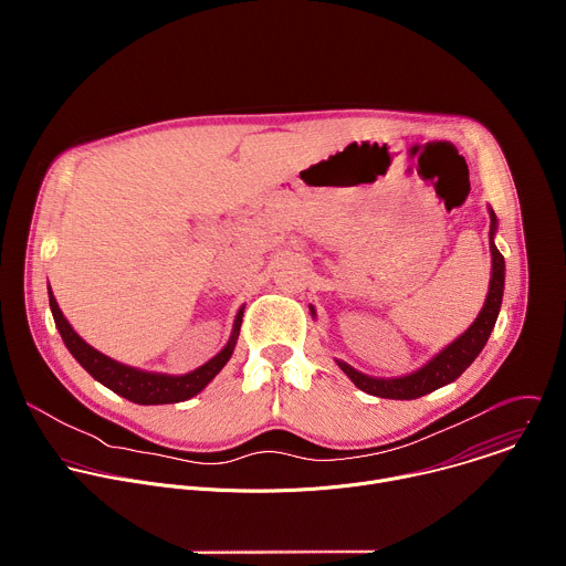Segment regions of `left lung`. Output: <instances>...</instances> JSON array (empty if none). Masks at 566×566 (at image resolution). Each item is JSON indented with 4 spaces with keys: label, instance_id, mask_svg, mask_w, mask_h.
Listing matches in <instances>:
<instances>
[{
    "label": "left lung",
    "instance_id": "left-lung-1",
    "mask_svg": "<svg viewBox=\"0 0 566 566\" xmlns=\"http://www.w3.org/2000/svg\"><path fill=\"white\" fill-rule=\"evenodd\" d=\"M495 230H497V217L491 210V255H493L491 286H489L486 302H483V308L479 311L472 325L465 329V334H461L454 343H450L446 349H441L428 365H423L421 369H417L408 376H400V378H374V376H367V374L354 369L352 365H347L343 360H336L338 367L352 378V382L358 389H363L371 396H380V398L412 400V398L426 396V394L457 380L470 367V363L481 354L483 347H486L491 332L497 322L500 308H502L506 264H504V255L497 251L495 241H493Z\"/></svg>",
    "mask_w": 566,
    "mask_h": 566
}]
</instances>
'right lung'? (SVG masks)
<instances>
[{
  "instance_id": "obj_1",
  "label": "right lung",
  "mask_w": 566,
  "mask_h": 566,
  "mask_svg": "<svg viewBox=\"0 0 566 566\" xmlns=\"http://www.w3.org/2000/svg\"><path fill=\"white\" fill-rule=\"evenodd\" d=\"M49 304H51V311H53L55 327H57L66 349L71 352V356L80 365H83L98 382H103L105 387H109L118 396H123L132 402H138V406H166V402H179V400H188V398L197 396L223 369V365L230 360L232 349L237 345L239 327H241V315H244V308H239V313L234 317V325H232L230 340L226 343V347L214 358H210L206 365L197 367L195 371H188V374H181V376H170V374H156V371L136 369V367L123 365V363L101 354L98 349L87 345L83 338H80L73 332V327L66 322V317L62 315L51 289H49Z\"/></svg>"
}]
</instances>
